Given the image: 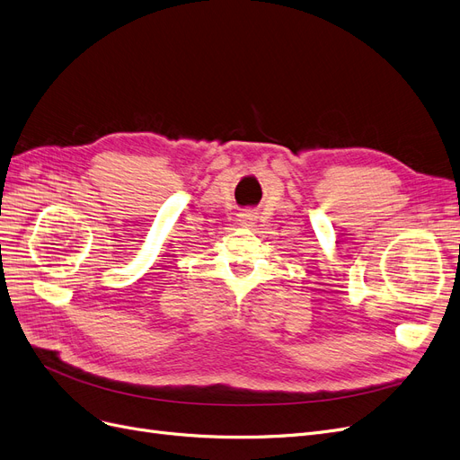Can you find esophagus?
I'll list each match as a JSON object with an SVG mask.
<instances>
[{
    "mask_svg": "<svg viewBox=\"0 0 460 460\" xmlns=\"http://www.w3.org/2000/svg\"><path fill=\"white\" fill-rule=\"evenodd\" d=\"M243 216V221H244V224H250V221L253 219V214L252 212H244V214H241Z\"/></svg>",
    "mask_w": 460,
    "mask_h": 460,
    "instance_id": "obj_1",
    "label": "esophagus"
}]
</instances>
